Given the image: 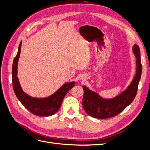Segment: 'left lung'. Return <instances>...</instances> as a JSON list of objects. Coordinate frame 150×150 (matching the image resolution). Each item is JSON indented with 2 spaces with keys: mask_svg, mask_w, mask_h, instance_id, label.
Returning a JSON list of instances; mask_svg holds the SVG:
<instances>
[{
  "mask_svg": "<svg viewBox=\"0 0 150 150\" xmlns=\"http://www.w3.org/2000/svg\"><path fill=\"white\" fill-rule=\"evenodd\" d=\"M133 52L137 58L136 74L130 85L119 96L112 99H104L86 87H82L84 89L82 106L87 114L102 119L113 117L119 114L133 102L137 95L142 71L140 50L137 45H134Z\"/></svg>",
  "mask_w": 150,
  "mask_h": 150,
  "instance_id": "obj_1",
  "label": "left lung"
}]
</instances>
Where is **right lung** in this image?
<instances>
[{
  "instance_id": "obj_1",
  "label": "right lung",
  "mask_w": 150,
  "mask_h": 150,
  "mask_svg": "<svg viewBox=\"0 0 150 150\" xmlns=\"http://www.w3.org/2000/svg\"><path fill=\"white\" fill-rule=\"evenodd\" d=\"M21 45L22 42H20L18 53L12 64V86L15 94L23 106L33 114L40 117L54 115L60 108L64 96L74 87L75 82H71L64 84L53 95L44 99H37L26 94L20 87L17 77V63L21 51Z\"/></svg>"
}]
</instances>
